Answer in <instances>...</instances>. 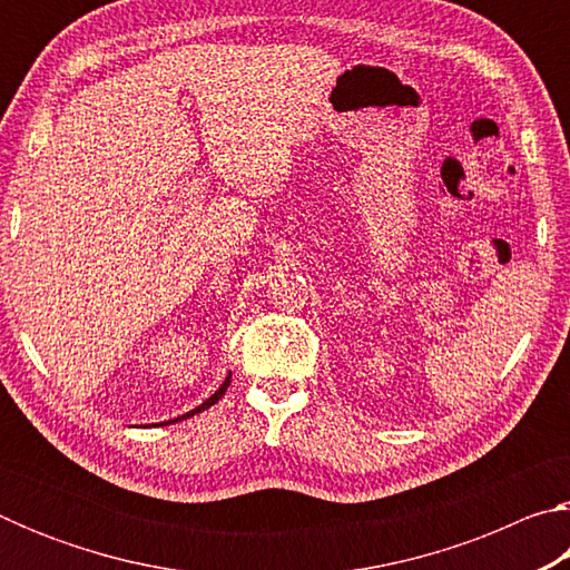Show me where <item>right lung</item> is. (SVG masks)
Wrapping results in <instances>:
<instances>
[{"label":"right lung","instance_id":"add662e5","mask_svg":"<svg viewBox=\"0 0 570 570\" xmlns=\"http://www.w3.org/2000/svg\"><path fill=\"white\" fill-rule=\"evenodd\" d=\"M228 384H230V372H228V377L224 380V384H220V387L210 394V397L206 400V402H200L196 410H190V412H186V414H180V417H176V420H168V422H160V424H173V422H180V420H188V417H193V414H198V412H204V410H208L210 404H216L220 397H224L226 394V390H228Z\"/></svg>","mask_w":570,"mask_h":570}]
</instances>
